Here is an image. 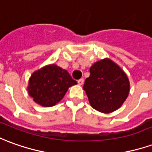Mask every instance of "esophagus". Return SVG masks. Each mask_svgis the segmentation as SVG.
<instances>
[{
    "instance_id": "obj_1",
    "label": "esophagus",
    "mask_w": 152,
    "mask_h": 152,
    "mask_svg": "<svg viewBox=\"0 0 152 152\" xmlns=\"http://www.w3.org/2000/svg\"><path fill=\"white\" fill-rule=\"evenodd\" d=\"M77 82H78V84H79L80 86H81V85H83L84 84V79L81 78V79L78 80V81H77Z\"/></svg>"
}]
</instances>
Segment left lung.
Instances as JSON below:
<instances>
[{
    "label": "left lung",
    "instance_id": "obj_1",
    "mask_svg": "<svg viewBox=\"0 0 152 152\" xmlns=\"http://www.w3.org/2000/svg\"><path fill=\"white\" fill-rule=\"evenodd\" d=\"M83 89L91 105L101 113H112L126 100L130 84L126 73L109 58L96 61L90 68Z\"/></svg>",
    "mask_w": 152,
    "mask_h": 152
}]
</instances>
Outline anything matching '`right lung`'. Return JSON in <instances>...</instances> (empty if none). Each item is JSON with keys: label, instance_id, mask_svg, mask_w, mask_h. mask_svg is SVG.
Instances as JSON below:
<instances>
[{"label": "right lung", "instance_id": "1", "mask_svg": "<svg viewBox=\"0 0 152 152\" xmlns=\"http://www.w3.org/2000/svg\"><path fill=\"white\" fill-rule=\"evenodd\" d=\"M76 81L64 69L55 64L43 66L32 74L28 80V95L43 107H52L64 97Z\"/></svg>", "mask_w": 152, "mask_h": 152}]
</instances>
